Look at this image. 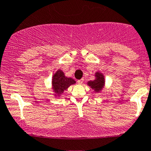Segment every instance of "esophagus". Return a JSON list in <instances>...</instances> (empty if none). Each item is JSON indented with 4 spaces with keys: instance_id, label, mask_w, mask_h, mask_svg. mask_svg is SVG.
<instances>
[{
    "instance_id": "obj_1",
    "label": "esophagus",
    "mask_w": 151,
    "mask_h": 151,
    "mask_svg": "<svg viewBox=\"0 0 151 151\" xmlns=\"http://www.w3.org/2000/svg\"><path fill=\"white\" fill-rule=\"evenodd\" d=\"M83 81H84V79H79V80H78L77 81V83L79 84H81L83 83Z\"/></svg>"
}]
</instances>
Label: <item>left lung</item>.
I'll return each instance as SVG.
<instances>
[{"mask_svg": "<svg viewBox=\"0 0 151 151\" xmlns=\"http://www.w3.org/2000/svg\"><path fill=\"white\" fill-rule=\"evenodd\" d=\"M95 77H96V79L93 81H89L88 85L91 86V89H94L96 92H99L104 86V76L99 72H96Z\"/></svg>", "mask_w": 151, "mask_h": 151, "instance_id": "left-lung-1", "label": "left lung"}]
</instances>
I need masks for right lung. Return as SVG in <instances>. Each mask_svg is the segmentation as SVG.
Returning <instances> with one entry per match:
<instances>
[{
  "mask_svg": "<svg viewBox=\"0 0 151 151\" xmlns=\"http://www.w3.org/2000/svg\"><path fill=\"white\" fill-rule=\"evenodd\" d=\"M76 81L70 77H66L62 70H58L52 77V89L55 95L62 94L72 84H75Z\"/></svg>",
  "mask_w": 151,
  "mask_h": 151,
  "instance_id": "1",
  "label": "right lung"
}]
</instances>
